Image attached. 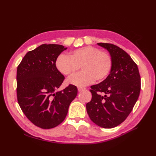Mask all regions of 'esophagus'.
<instances>
[{
  "instance_id": "34e87169",
  "label": "esophagus",
  "mask_w": 156,
  "mask_h": 156,
  "mask_svg": "<svg viewBox=\"0 0 156 156\" xmlns=\"http://www.w3.org/2000/svg\"><path fill=\"white\" fill-rule=\"evenodd\" d=\"M86 90V88H84V87H78V90L79 91V92H81V91H83V90Z\"/></svg>"
}]
</instances>
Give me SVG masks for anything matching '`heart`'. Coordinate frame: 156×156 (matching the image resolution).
Listing matches in <instances>:
<instances>
[{"label":"heart","instance_id":"b5f03b06","mask_svg":"<svg viewBox=\"0 0 156 156\" xmlns=\"http://www.w3.org/2000/svg\"><path fill=\"white\" fill-rule=\"evenodd\" d=\"M111 57L107 52L92 46H87L71 52L69 56L60 55L56 67L68 77L73 76L81 67L83 72L68 79L70 84L84 86L95 81L100 82L109 74Z\"/></svg>","mask_w":156,"mask_h":156}]
</instances>
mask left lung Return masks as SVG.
<instances>
[{
  "label": "left lung",
  "instance_id": "8db88e82",
  "mask_svg": "<svg viewBox=\"0 0 156 156\" xmlns=\"http://www.w3.org/2000/svg\"><path fill=\"white\" fill-rule=\"evenodd\" d=\"M111 55L112 66L107 77L90 87L91 101L87 103L90 120L103 128H112L129 116L140 91L137 65L125 51L115 45L98 43Z\"/></svg>",
  "mask_w": 156,
  "mask_h": 156
}]
</instances>
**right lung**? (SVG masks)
<instances>
[{
    "instance_id": "1",
    "label": "right lung",
    "mask_w": 156,
    "mask_h": 156,
    "mask_svg": "<svg viewBox=\"0 0 156 156\" xmlns=\"http://www.w3.org/2000/svg\"><path fill=\"white\" fill-rule=\"evenodd\" d=\"M66 49L61 45L42 44L28 52L17 66L18 103L27 119L42 129L62 123L77 94L73 84L56 91L64 76L56 68V60Z\"/></svg>"
}]
</instances>
